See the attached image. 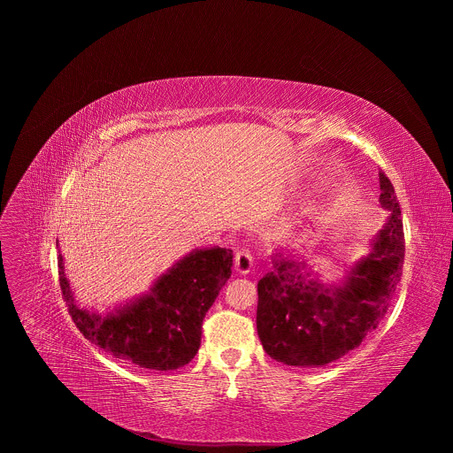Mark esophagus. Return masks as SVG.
Instances as JSON below:
<instances>
[{
    "instance_id": "esophagus-1",
    "label": "esophagus",
    "mask_w": 453,
    "mask_h": 453,
    "mask_svg": "<svg viewBox=\"0 0 453 453\" xmlns=\"http://www.w3.org/2000/svg\"><path fill=\"white\" fill-rule=\"evenodd\" d=\"M252 264H254V257H252V252L247 247H242L234 252V269H236V273L247 274L252 269Z\"/></svg>"
}]
</instances>
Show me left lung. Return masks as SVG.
<instances>
[{"mask_svg":"<svg viewBox=\"0 0 453 453\" xmlns=\"http://www.w3.org/2000/svg\"><path fill=\"white\" fill-rule=\"evenodd\" d=\"M380 203L391 217L372 252L335 290L308 280L306 264L276 254L257 281L256 328L264 349L278 362L319 367L339 360L374 332L403 274L405 234L395 186L380 170Z\"/></svg>","mask_w":453,"mask_h":453,"instance_id":"obj_1","label":"left lung"}]
</instances>
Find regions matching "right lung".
Masks as SVG:
<instances>
[{"label":"right lung","instance_id":"add662e5","mask_svg":"<svg viewBox=\"0 0 453 453\" xmlns=\"http://www.w3.org/2000/svg\"><path fill=\"white\" fill-rule=\"evenodd\" d=\"M231 265V249L191 252L157 280L150 296L104 319L75 304L60 254L58 281L62 299L88 341L125 364L172 371L199 351L204 315L229 280Z\"/></svg>","mask_w":453,"mask_h":453}]
</instances>
